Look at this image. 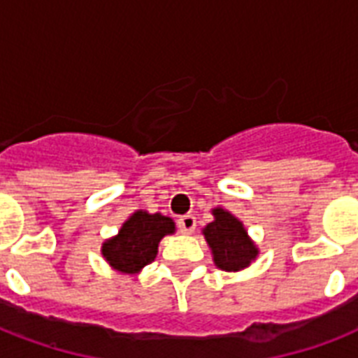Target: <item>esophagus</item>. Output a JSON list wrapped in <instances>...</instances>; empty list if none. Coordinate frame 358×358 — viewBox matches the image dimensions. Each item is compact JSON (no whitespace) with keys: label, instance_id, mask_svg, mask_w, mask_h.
<instances>
[{"label":"esophagus","instance_id":"1","mask_svg":"<svg viewBox=\"0 0 358 358\" xmlns=\"http://www.w3.org/2000/svg\"><path fill=\"white\" fill-rule=\"evenodd\" d=\"M178 227L184 234H193L196 227V219L193 215H184L178 219Z\"/></svg>","mask_w":358,"mask_h":358}]
</instances>
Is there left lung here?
I'll return each mask as SVG.
<instances>
[{"label": "left lung", "instance_id": "1", "mask_svg": "<svg viewBox=\"0 0 358 358\" xmlns=\"http://www.w3.org/2000/svg\"><path fill=\"white\" fill-rule=\"evenodd\" d=\"M213 221L202 229L213 264L223 271L236 273L252 264L260 250L250 239L245 224L229 210L217 206L212 210Z\"/></svg>", "mask_w": 358, "mask_h": 358}]
</instances>
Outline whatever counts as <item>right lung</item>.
I'll use <instances>...</instances> for the list:
<instances>
[{
    "label": "right lung",
    "instance_id": "right-lung-1",
    "mask_svg": "<svg viewBox=\"0 0 358 358\" xmlns=\"http://www.w3.org/2000/svg\"><path fill=\"white\" fill-rule=\"evenodd\" d=\"M176 232V224L162 213L135 210L119 232L102 243V256L115 271L137 275L157 256V247L165 236Z\"/></svg>",
    "mask_w": 358,
    "mask_h": 358
}]
</instances>
